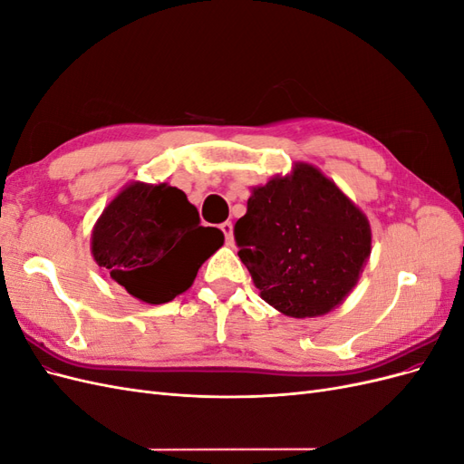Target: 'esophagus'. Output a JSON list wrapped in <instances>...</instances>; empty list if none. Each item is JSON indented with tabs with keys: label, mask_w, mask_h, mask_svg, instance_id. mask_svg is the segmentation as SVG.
Here are the masks:
<instances>
[{
	"label": "esophagus",
	"mask_w": 464,
	"mask_h": 464,
	"mask_svg": "<svg viewBox=\"0 0 464 464\" xmlns=\"http://www.w3.org/2000/svg\"><path fill=\"white\" fill-rule=\"evenodd\" d=\"M220 230H222V234H224V240H227V244L228 246H232L234 244V236H232V222H222L220 227H218Z\"/></svg>",
	"instance_id": "esophagus-1"
}]
</instances>
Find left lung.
<instances>
[{
	"label": "left lung",
	"mask_w": 464,
	"mask_h": 464,
	"mask_svg": "<svg viewBox=\"0 0 464 464\" xmlns=\"http://www.w3.org/2000/svg\"><path fill=\"white\" fill-rule=\"evenodd\" d=\"M237 256L261 298L290 317H317L339 305L370 257L362 210L310 164L256 188L234 224Z\"/></svg>",
	"instance_id": "obj_1"
}]
</instances>
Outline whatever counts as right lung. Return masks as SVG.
<instances>
[{
    "label": "right lung",
    "mask_w": 464,
    "mask_h": 464,
    "mask_svg": "<svg viewBox=\"0 0 464 464\" xmlns=\"http://www.w3.org/2000/svg\"><path fill=\"white\" fill-rule=\"evenodd\" d=\"M222 242L218 228L201 227L198 208L181 189L131 184L98 218L92 256L131 296L164 304L191 286Z\"/></svg>",
    "instance_id": "add662e5"
}]
</instances>
